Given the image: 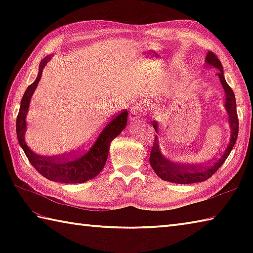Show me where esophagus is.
Segmentation results:
<instances>
[{
  "label": "esophagus",
  "instance_id": "1",
  "mask_svg": "<svg viewBox=\"0 0 253 253\" xmlns=\"http://www.w3.org/2000/svg\"><path fill=\"white\" fill-rule=\"evenodd\" d=\"M143 110H144L143 106L140 103H137V104L133 105L131 107V110H130V118H131V120H138V118L141 116Z\"/></svg>",
  "mask_w": 253,
  "mask_h": 253
}]
</instances>
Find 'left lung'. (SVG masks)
Returning a JSON list of instances; mask_svg holds the SVG:
<instances>
[{
    "label": "left lung",
    "mask_w": 253,
    "mask_h": 253,
    "mask_svg": "<svg viewBox=\"0 0 253 253\" xmlns=\"http://www.w3.org/2000/svg\"><path fill=\"white\" fill-rule=\"evenodd\" d=\"M207 66L218 69L217 76L221 82L223 89L225 91V110L227 112L228 123L230 127V139L226 149L223 154L219 157L215 162L208 166H197V165H188L175 162L170 158H168L162 152V149L160 146L159 135H155V140L153 147L150 153V164H151L153 170L161 179L175 182V184H193V182H201L209 179L215 171L221 168L225 160L228 158V155L232 151L236 140L238 136V116L237 110H236V99L232 88L229 87L224 77L223 66L219 62L216 55L213 52H208L206 55ZM152 126L155 129V132L159 133V124L157 121L152 122Z\"/></svg>",
    "instance_id": "left-lung-1"
}]
</instances>
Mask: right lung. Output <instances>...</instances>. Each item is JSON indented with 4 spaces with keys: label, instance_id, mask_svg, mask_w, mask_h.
Returning <instances> with one entry per match:
<instances>
[{
    "label": "right lung",
    "instance_id": "right-lung-1",
    "mask_svg": "<svg viewBox=\"0 0 253 253\" xmlns=\"http://www.w3.org/2000/svg\"><path fill=\"white\" fill-rule=\"evenodd\" d=\"M51 58V55H47L40 62L36 80L26 89L23 99L20 101L18 116L16 120L17 139L31 165L45 178L52 181L63 182V184H82V182L94 178L103 169L107 157H109L111 142L127 126L128 112H122L121 114L113 118L109 124H106L104 129L101 131L92 147L87 152L73 155V157L58 158L44 157V155L37 154L32 151L27 146L25 140V133L27 129L26 117L29 110L31 96L40 82L42 72Z\"/></svg>",
    "mask_w": 253,
    "mask_h": 253
}]
</instances>
